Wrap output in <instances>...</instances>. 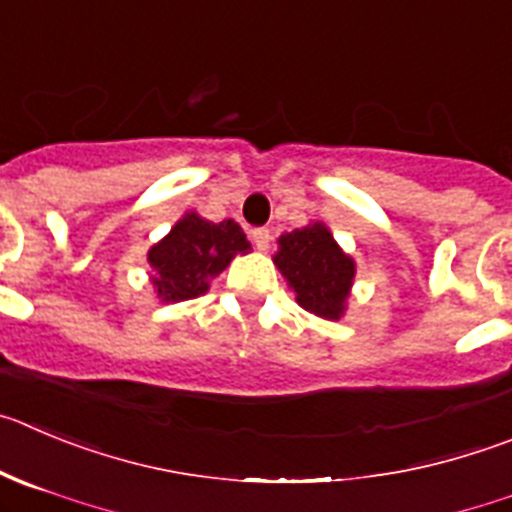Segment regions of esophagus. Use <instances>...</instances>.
<instances>
[{"mask_svg":"<svg viewBox=\"0 0 512 512\" xmlns=\"http://www.w3.org/2000/svg\"><path fill=\"white\" fill-rule=\"evenodd\" d=\"M252 242H255V247L257 250H262L265 252L267 247H270V229H265V227H257V229H252Z\"/></svg>","mask_w":512,"mask_h":512,"instance_id":"1","label":"esophagus"}]
</instances>
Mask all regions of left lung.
<instances>
[{"mask_svg":"<svg viewBox=\"0 0 512 512\" xmlns=\"http://www.w3.org/2000/svg\"><path fill=\"white\" fill-rule=\"evenodd\" d=\"M272 262L288 280L300 308L323 321H341L346 315L356 262L341 250L326 224L310 222L280 234Z\"/></svg>","mask_w":512,"mask_h":512,"instance_id":"left-lung-1","label":"left lung"}]
</instances>
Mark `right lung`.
Wrapping results in <instances>:
<instances>
[{
  "instance_id": "add662e5",
  "label": "right lung",
  "mask_w": 512,
  "mask_h": 512,
  "mask_svg": "<svg viewBox=\"0 0 512 512\" xmlns=\"http://www.w3.org/2000/svg\"><path fill=\"white\" fill-rule=\"evenodd\" d=\"M250 250L247 234L234 219L209 222L202 214L186 212L171 232L148 250V280L161 303L199 298L234 257Z\"/></svg>"
}]
</instances>
